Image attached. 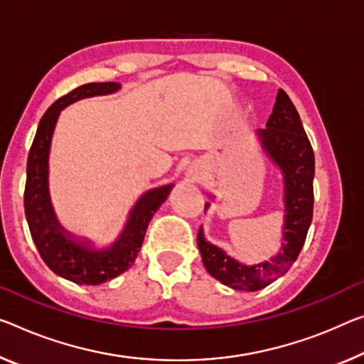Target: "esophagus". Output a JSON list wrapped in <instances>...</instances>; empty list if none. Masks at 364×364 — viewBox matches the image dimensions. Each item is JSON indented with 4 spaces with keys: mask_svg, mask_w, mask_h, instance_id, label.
I'll use <instances>...</instances> for the list:
<instances>
[{
    "mask_svg": "<svg viewBox=\"0 0 364 364\" xmlns=\"http://www.w3.org/2000/svg\"><path fill=\"white\" fill-rule=\"evenodd\" d=\"M188 177H190V181L192 182H198L200 181V174L197 171H190L188 172Z\"/></svg>",
    "mask_w": 364,
    "mask_h": 364,
    "instance_id": "1",
    "label": "esophagus"
}]
</instances>
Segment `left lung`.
Here are the masks:
<instances>
[{
	"label": "left lung",
	"instance_id": "left-lung-1",
	"mask_svg": "<svg viewBox=\"0 0 364 364\" xmlns=\"http://www.w3.org/2000/svg\"><path fill=\"white\" fill-rule=\"evenodd\" d=\"M259 136L284 176L287 221L283 252L272 262L247 267L232 260L216 245L206 242L201 229L197 237L201 260L210 275L229 288L244 291H259L291 268L306 242L314 210V151L298 110L283 89L278 91L273 114L265 130L259 132Z\"/></svg>",
	"mask_w": 364,
	"mask_h": 364
}]
</instances>
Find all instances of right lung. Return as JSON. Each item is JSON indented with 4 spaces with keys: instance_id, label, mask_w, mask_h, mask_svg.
<instances>
[{
    "instance_id": "1",
    "label": "right lung",
    "mask_w": 364,
    "mask_h": 364,
    "mask_svg": "<svg viewBox=\"0 0 364 364\" xmlns=\"http://www.w3.org/2000/svg\"><path fill=\"white\" fill-rule=\"evenodd\" d=\"M119 87V82H89L55 100L41 119L27 156L24 211L31 236L50 270L77 284L109 282L133 265L143 245L151 218L161 203H164L172 188V186H166L143 195L132 211L125 231L114 245L105 250H91L86 244L73 242L60 231L47 192V158L55 122L60 110L75 100L110 94Z\"/></svg>"
}]
</instances>
